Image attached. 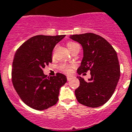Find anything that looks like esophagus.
Instances as JSON below:
<instances>
[{"mask_svg":"<svg viewBox=\"0 0 132 132\" xmlns=\"http://www.w3.org/2000/svg\"><path fill=\"white\" fill-rule=\"evenodd\" d=\"M67 80H70V79H71L73 78V76H67Z\"/></svg>","mask_w":132,"mask_h":132,"instance_id":"1","label":"esophagus"}]
</instances>
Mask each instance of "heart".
I'll return each instance as SVG.
<instances>
[{"label": "heart", "mask_w": 132, "mask_h": 132, "mask_svg": "<svg viewBox=\"0 0 132 132\" xmlns=\"http://www.w3.org/2000/svg\"><path fill=\"white\" fill-rule=\"evenodd\" d=\"M78 45L77 43L73 42H69L67 43V46L68 49L69 50V51L73 48L75 46ZM72 66L69 65H67V64H62V65H60V69L63 71L65 73H70L71 71V69H72Z\"/></svg>", "instance_id": "heart-1"}]
</instances>
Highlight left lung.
I'll return each instance as SVG.
<instances>
[{"mask_svg": "<svg viewBox=\"0 0 132 132\" xmlns=\"http://www.w3.org/2000/svg\"><path fill=\"white\" fill-rule=\"evenodd\" d=\"M71 39L83 48V59L78 73L90 71L91 78L85 81L80 76L79 86L75 90L80 104L98 107L107 102L115 92L120 78V66L115 49L103 37L92 33L72 35Z\"/></svg>", "mask_w": 132, "mask_h": 132, "instance_id": "obj_1", "label": "left lung"}]
</instances>
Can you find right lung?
<instances>
[{"label":"right lung","instance_id":"obj_1","mask_svg":"<svg viewBox=\"0 0 132 132\" xmlns=\"http://www.w3.org/2000/svg\"><path fill=\"white\" fill-rule=\"evenodd\" d=\"M65 36L38 35L31 37L15 53L13 62L12 81L20 98L34 109L42 111L56 104L59 90L66 82L65 75L57 73L47 77L43 72L52 63L53 51Z\"/></svg>","mask_w":132,"mask_h":132}]
</instances>
